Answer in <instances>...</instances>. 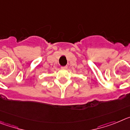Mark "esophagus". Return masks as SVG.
I'll use <instances>...</instances> for the list:
<instances>
[{
    "instance_id": "obj_1",
    "label": "esophagus",
    "mask_w": 130,
    "mask_h": 130,
    "mask_svg": "<svg viewBox=\"0 0 130 130\" xmlns=\"http://www.w3.org/2000/svg\"><path fill=\"white\" fill-rule=\"evenodd\" d=\"M61 69H67V66H62Z\"/></svg>"
}]
</instances>
